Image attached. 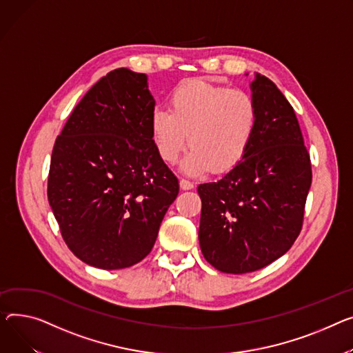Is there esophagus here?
<instances>
[{"mask_svg": "<svg viewBox=\"0 0 353 353\" xmlns=\"http://www.w3.org/2000/svg\"><path fill=\"white\" fill-rule=\"evenodd\" d=\"M193 187H194L193 181L185 180V179H181V180H180V189H181V190H192Z\"/></svg>", "mask_w": 353, "mask_h": 353, "instance_id": "esophagus-1", "label": "esophagus"}]
</instances>
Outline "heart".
<instances>
[{"label": "heart", "mask_w": 353, "mask_h": 353, "mask_svg": "<svg viewBox=\"0 0 353 353\" xmlns=\"http://www.w3.org/2000/svg\"><path fill=\"white\" fill-rule=\"evenodd\" d=\"M256 126L258 108L248 92L204 79L180 83L169 110L156 109L150 117L152 140L163 161L174 164L189 142L183 170L190 176L236 168L248 153Z\"/></svg>", "instance_id": "obj_1"}]
</instances>
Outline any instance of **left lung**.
Wrapping results in <instances>:
<instances>
[{
  "label": "left lung",
  "mask_w": 353,
  "mask_h": 353,
  "mask_svg": "<svg viewBox=\"0 0 353 353\" xmlns=\"http://www.w3.org/2000/svg\"><path fill=\"white\" fill-rule=\"evenodd\" d=\"M258 126L245 157L223 179L199 185L200 248L221 272L261 270L298 239L312 183L294 108L261 75L251 83Z\"/></svg>",
  "instance_id": "1"
}]
</instances>
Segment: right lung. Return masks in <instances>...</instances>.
I'll list each match as a JSON object with an SVG mask.
<instances>
[{"label": "right lung", "mask_w": 353, "mask_h": 353, "mask_svg": "<svg viewBox=\"0 0 353 353\" xmlns=\"http://www.w3.org/2000/svg\"><path fill=\"white\" fill-rule=\"evenodd\" d=\"M148 77L119 68L93 85L57 137L48 200L81 261L121 270L152 251L179 180L152 140Z\"/></svg>", "instance_id": "right-lung-1"}]
</instances>
